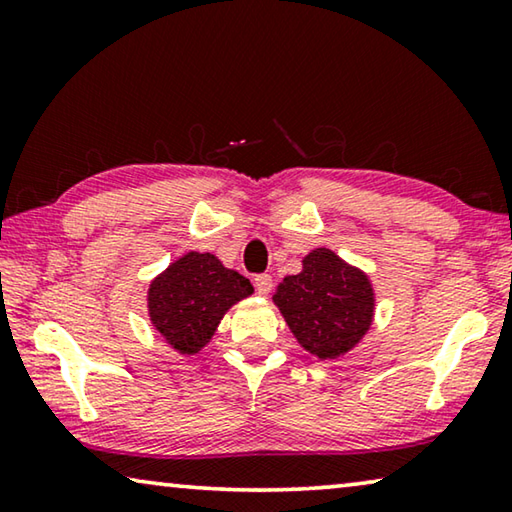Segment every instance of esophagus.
<instances>
[{
  "mask_svg": "<svg viewBox=\"0 0 512 512\" xmlns=\"http://www.w3.org/2000/svg\"><path fill=\"white\" fill-rule=\"evenodd\" d=\"M255 289H257V293L259 296H268V293H271V289H273V277L271 275H255Z\"/></svg>",
  "mask_w": 512,
  "mask_h": 512,
  "instance_id": "obj_1",
  "label": "esophagus"
}]
</instances>
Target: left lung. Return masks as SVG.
Segmentation results:
<instances>
[{
  "label": "left lung",
  "instance_id": "left-lung-1",
  "mask_svg": "<svg viewBox=\"0 0 512 512\" xmlns=\"http://www.w3.org/2000/svg\"><path fill=\"white\" fill-rule=\"evenodd\" d=\"M273 302L298 343L320 361L357 348L375 316L370 277L329 248L311 250L302 271L277 284Z\"/></svg>",
  "mask_w": 512,
  "mask_h": 512
}]
</instances>
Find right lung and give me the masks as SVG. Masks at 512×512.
<instances>
[{
    "label": "right lung",
    "mask_w": 512,
    "mask_h": 512,
    "mask_svg": "<svg viewBox=\"0 0 512 512\" xmlns=\"http://www.w3.org/2000/svg\"><path fill=\"white\" fill-rule=\"evenodd\" d=\"M248 277L225 268L212 253H185L155 277L149 287V318L173 350L201 352L232 305L248 298Z\"/></svg>",
    "instance_id": "obj_1"
}]
</instances>
